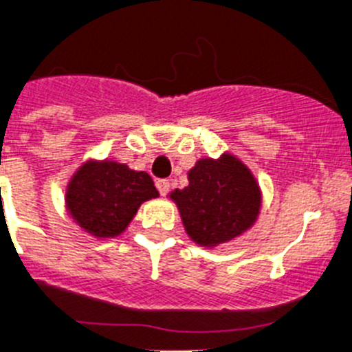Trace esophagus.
<instances>
[{"label": "esophagus", "mask_w": 352, "mask_h": 352, "mask_svg": "<svg viewBox=\"0 0 352 352\" xmlns=\"http://www.w3.org/2000/svg\"><path fill=\"white\" fill-rule=\"evenodd\" d=\"M156 187H157V191H160L161 196H166L170 191V180H166V179L156 180Z\"/></svg>", "instance_id": "obj_1"}]
</instances>
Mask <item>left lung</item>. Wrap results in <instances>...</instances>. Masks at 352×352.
<instances>
[{"label": "left lung", "mask_w": 352, "mask_h": 352, "mask_svg": "<svg viewBox=\"0 0 352 352\" xmlns=\"http://www.w3.org/2000/svg\"><path fill=\"white\" fill-rule=\"evenodd\" d=\"M184 189L170 192L187 236L215 248L238 238L257 222L262 191L252 170L231 153L201 157L187 172Z\"/></svg>", "instance_id": "8db88e82"}]
</instances>
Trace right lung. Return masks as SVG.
Listing matches in <instances>:
<instances>
[{
    "instance_id": "1",
    "label": "right lung",
    "mask_w": 352,
    "mask_h": 352,
    "mask_svg": "<svg viewBox=\"0 0 352 352\" xmlns=\"http://www.w3.org/2000/svg\"><path fill=\"white\" fill-rule=\"evenodd\" d=\"M149 173L113 160H87L65 186V210L97 239L123 234L144 201L157 198Z\"/></svg>"
}]
</instances>
